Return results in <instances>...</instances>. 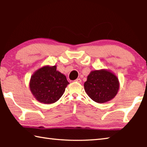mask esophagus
<instances>
[{
	"mask_svg": "<svg viewBox=\"0 0 147 147\" xmlns=\"http://www.w3.org/2000/svg\"><path fill=\"white\" fill-rule=\"evenodd\" d=\"M75 82H78V83H81L82 82V80L80 78H77L76 80H75Z\"/></svg>",
	"mask_w": 147,
	"mask_h": 147,
	"instance_id": "1",
	"label": "esophagus"
}]
</instances>
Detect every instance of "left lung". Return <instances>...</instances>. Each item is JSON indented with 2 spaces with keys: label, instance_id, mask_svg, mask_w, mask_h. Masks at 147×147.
<instances>
[{
  "label": "left lung",
  "instance_id": "1",
  "mask_svg": "<svg viewBox=\"0 0 147 147\" xmlns=\"http://www.w3.org/2000/svg\"><path fill=\"white\" fill-rule=\"evenodd\" d=\"M84 88L94 101L106 102L114 98L119 91V79L108 70L92 71L87 76Z\"/></svg>",
  "mask_w": 147,
  "mask_h": 147
}]
</instances>
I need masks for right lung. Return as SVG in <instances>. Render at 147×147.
Instances as JSON below:
<instances>
[{"mask_svg": "<svg viewBox=\"0 0 147 147\" xmlns=\"http://www.w3.org/2000/svg\"><path fill=\"white\" fill-rule=\"evenodd\" d=\"M69 84L64 74L57 71V66H44L31 76L30 90L36 100L45 104L57 102Z\"/></svg>", "mask_w": 147, "mask_h": 147, "instance_id": "obj_1", "label": "right lung"}]
</instances>
